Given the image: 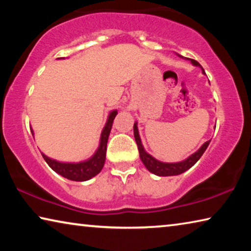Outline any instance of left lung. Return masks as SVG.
I'll return each instance as SVG.
<instances>
[{"label":"left lung","instance_id":"8db88e82","mask_svg":"<svg viewBox=\"0 0 251 251\" xmlns=\"http://www.w3.org/2000/svg\"><path fill=\"white\" fill-rule=\"evenodd\" d=\"M192 63L194 65L201 67V65L199 64L197 61H195V59H192ZM202 73L205 74V71H203V69H202ZM134 136H135V141H136V143H137L139 157H141L143 164L145 165V167L151 173L155 174V175H158V176H174V175H179V174H182L184 172H186L187 169H189L190 167L194 166V165L197 163L198 159L201 158V155L205 152L208 145H209V143H210V141L206 142L196 152H195V154L189 156L188 158L184 161H180V163L167 164V163H161V161L156 160L154 157H151L150 154H147V152L144 151L136 123L134 124Z\"/></svg>","mask_w":251,"mask_h":251}]
</instances>
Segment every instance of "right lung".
<instances>
[{
  "label": "right lung",
  "instance_id": "add662e5",
  "mask_svg": "<svg viewBox=\"0 0 251 251\" xmlns=\"http://www.w3.org/2000/svg\"><path fill=\"white\" fill-rule=\"evenodd\" d=\"M116 115V110H113V112L109 114L107 123H106L104 129L101 131L100 144L99 150L95 152V155L88 160L77 164H65L59 163V161H56L54 159H50L44 154H42V156H43V158L53 171L59 174V175H62L63 177L67 178V179L75 181H85L91 179L92 177L96 176L104 166L106 158V150H107L108 136L110 133V129H112L113 121Z\"/></svg>",
  "mask_w": 251,
  "mask_h": 251
}]
</instances>
